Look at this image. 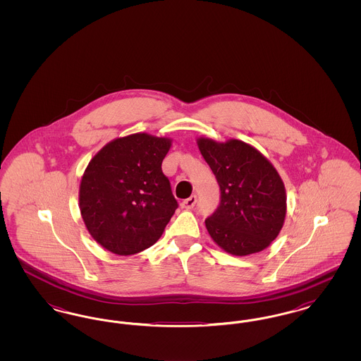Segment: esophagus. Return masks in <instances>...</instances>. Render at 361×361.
I'll return each mask as SVG.
<instances>
[{
	"label": "esophagus",
	"mask_w": 361,
	"mask_h": 361,
	"mask_svg": "<svg viewBox=\"0 0 361 361\" xmlns=\"http://www.w3.org/2000/svg\"><path fill=\"white\" fill-rule=\"evenodd\" d=\"M196 202H197V197L193 195V196H190L188 199H185V200L181 203V207L185 208V209H190V208L195 207Z\"/></svg>",
	"instance_id": "34e87169"
}]
</instances>
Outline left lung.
<instances>
[{"mask_svg":"<svg viewBox=\"0 0 361 361\" xmlns=\"http://www.w3.org/2000/svg\"><path fill=\"white\" fill-rule=\"evenodd\" d=\"M197 145L221 189V203L206 219L211 238L234 256L264 250L286 218L287 197L279 173L242 140L218 143L200 137Z\"/></svg>","mask_w":361,"mask_h":361,"instance_id":"8db88e82","label":"left lung"}]
</instances>
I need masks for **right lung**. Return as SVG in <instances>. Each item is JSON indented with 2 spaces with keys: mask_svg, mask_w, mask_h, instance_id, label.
<instances>
[{
  "mask_svg": "<svg viewBox=\"0 0 361 361\" xmlns=\"http://www.w3.org/2000/svg\"><path fill=\"white\" fill-rule=\"evenodd\" d=\"M171 139L118 137L92 158L80 185L86 228L106 250L130 256L154 245L178 207L162 161Z\"/></svg>",
  "mask_w": 361,
  "mask_h": 361,
  "instance_id": "right-lung-1",
  "label": "right lung"
}]
</instances>
